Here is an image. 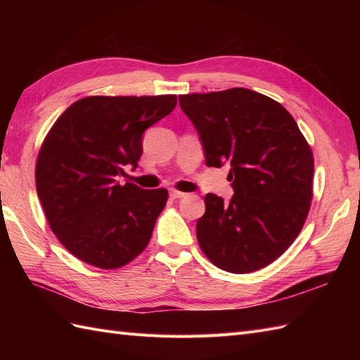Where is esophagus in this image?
Wrapping results in <instances>:
<instances>
[{
    "label": "esophagus",
    "mask_w": 360,
    "mask_h": 360,
    "mask_svg": "<svg viewBox=\"0 0 360 360\" xmlns=\"http://www.w3.org/2000/svg\"><path fill=\"white\" fill-rule=\"evenodd\" d=\"M187 193L178 192V190H170V198L172 200H179V198H184Z\"/></svg>",
    "instance_id": "1"
}]
</instances>
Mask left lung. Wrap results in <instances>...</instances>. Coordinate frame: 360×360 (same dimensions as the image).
I'll return each mask as SVG.
<instances>
[{
    "mask_svg": "<svg viewBox=\"0 0 360 360\" xmlns=\"http://www.w3.org/2000/svg\"><path fill=\"white\" fill-rule=\"evenodd\" d=\"M205 165H231L233 196L207 193L196 223L202 252L219 269L246 274L275 262L300 233L312 200L314 159L294 117L255 91L179 96Z\"/></svg>",
    "mask_w": 360,
    "mask_h": 360,
    "instance_id": "left-lung-1",
    "label": "left lung"
}]
</instances>
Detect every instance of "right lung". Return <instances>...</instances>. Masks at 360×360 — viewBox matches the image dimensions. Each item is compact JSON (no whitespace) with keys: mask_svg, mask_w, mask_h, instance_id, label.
Wrapping results in <instances>:
<instances>
[{"mask_svg":"<svg viewBox=\"0 0 360 360\" xmlns=\"http://www.w3.org/2000/svg\"><path fill=\"white\" fill-rule=\"evenodd\" d=\"M176 96L74 102L38 153L37 193L60 243L82 262L114 269L147 248L167 190H143L119 176L137 167L145 129L168 116Z\"/></svg>","mask_w":360,"mask_h":360,"instance_id":"right-lung-1","label":"right lung"}]
</instances>
